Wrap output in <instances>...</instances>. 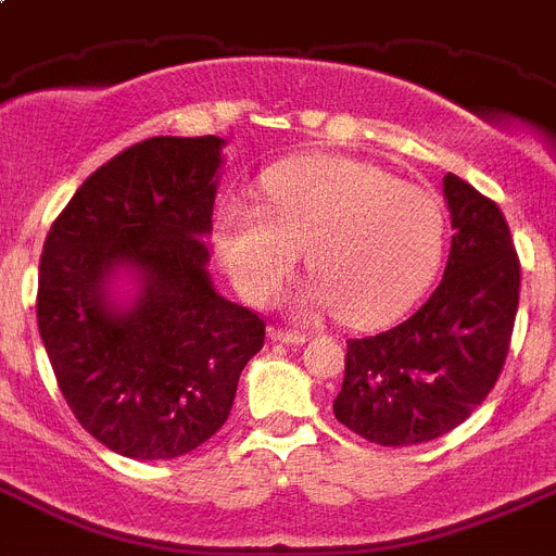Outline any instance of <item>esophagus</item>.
Here are the masks:
<instances>
[{"mask_svg":"<svg viewBox=\"0 0 556 556\" xmlns=\"http://www.w3.org/2000/svg\"><path fill=\"white\" fill-rule=\"evenodd\" d=\"M268 338H271V341H279V344H291V346H299L307 341L305 332L282 330V327H271V330H268Z\"/></svg>","mask_w":556,"mask_h":556,"instance_id":"1","label":"esophagus"}]
</instances>
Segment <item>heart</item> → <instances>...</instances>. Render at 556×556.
Returning a JSON list of instances; mask_svg holds the SVG:
<instances>
[{"instance_id": "1", "label": "heart", "mask_w": 556, "mask_h": 556, "mask_svg": "<svg viewBox=\"0 0 556 556\" xmlns=\"http://www.w3.org/2000/svg\"><path fill=\"white\" fill-rule=\"evenodd\" d=\"M263 190L265 210L229 201L215 226L226 271L254 305L279 296L302 251L316 277L299 305L352 327L397 318L437 274L445 215L422 187L358 159L305 156L274 167Z\"/></svg>"}]
</instances>
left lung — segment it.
<instances>
[{"instance_id": "1", "label": "left lung", "mask_w": 556, "mask_h": 556, "mask_svg": "<svg viewBox=\"0 0 556 556\" xmlns=\"http://www.w3.org/2000/svg\"><path fill=\"white\" fill-rule=\"evenodd\" d=\"M451 254L437 291L403 325L346 341L338 422L375 445L445 437L498 380L518 313L520 263L504 212L447 173Z\"/></svg>"}]
</instances>
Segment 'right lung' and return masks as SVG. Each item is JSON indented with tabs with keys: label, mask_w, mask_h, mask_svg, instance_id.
Returning a JSON list of instances; mask_svg holds the SVG:
<instances>
[{
	"label": "right lung",
	"mask_w": 556,
	"mask_h": 556,
	"mask_svg": "<svg viewBox=\"0 0 556 556\" xmlns=\"http://www.w3.org/2000/svg\"><path fill=\"white\" fill-rule=\"evenodd\" d=\"M220 137H153L77 187L45 240L38 332L77 422L142 462L204 445L265 341L206 265Z\"/></svg>",
	"instance_id": "1"
}]
</instances>
